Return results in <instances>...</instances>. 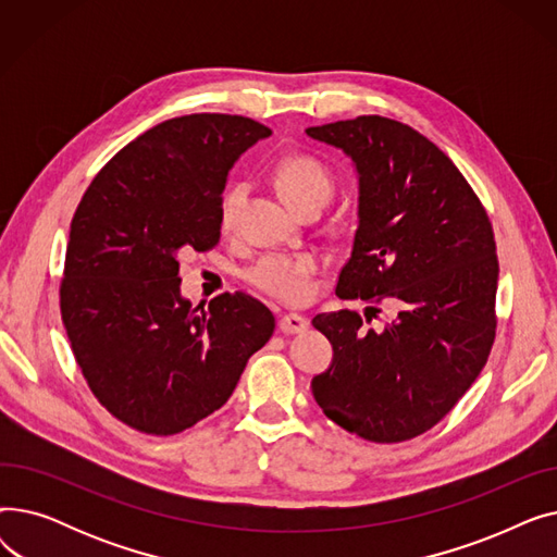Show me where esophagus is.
Segmentation results:
<instances>
[{"mask_svg":"<svg viewBox=\"0 0 557 557\" xmlns=\"http://www.w3.org/2000/svg\"><path fill=\"white\" fill-rule=\"evenodd\" d=\"M277 325L282 334H302L309 327V320L300 313H286L280 318Z\"/></svg>","mask_w":557,"mask_h":557,"instance_id":"34e87169","label":"esophagus"}]
</instances>
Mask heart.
<instances>
[{
  "instance_id": "obj_1",
  "label": "heart",
  "mask_w": 557,
  "mask_h": 557,
  "mask_svg": "<svg viewBox=\"0 0 557 557\" xmlns=\"http://www.w3.org/2000/svg\"><path fill=\"white\" fill-rule=\"evenodd\" d=\"M277 185L284 198L294 210H302L307 205H327L334 191V178L330 169L309 156L286 158L277 166ZM248 198L246 183H232L219 205V221L223 230H232L239 221ZM318 271V261L311 255H263L248 269L246 277L263 294H269L282 302H302L311 296V280Z\"/></svg>"
}]
</instances>
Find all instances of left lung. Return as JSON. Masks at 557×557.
I'll use <instances>...</instances> for the list:
<instances>
[{
  "mask_svg": "<svg viewBox=\"0 0 557 557\" xmlns=\"http://www.w3.org/2000/svg\"><path fill=\"white\" fill-rule=\"evenodd\" d=\"M307 135L341 149L359 178L336 296L399 307L382 330L349 309L311 320L334 347L313 397L370 443L411 441L451 411L492 349L499 261L490 219L456 164L411 126L363 114Z\"/></svg>",
  "mask_w": 557,
  "mask_h": 557,
  "instance_id": "left-lung-1",
  "label": "left lung"
}]
</instances>
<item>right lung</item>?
Instances as JSON below:
<instances>
[{"label":"right lung","mask_w":557,"mask_h":557,"mask_svg":"<svg viewBox=\"0 0 557 557\" xmlns=\"http://www.w3.org/2000/svg\"><path fill=\"white\" fill-rule=\"evenodd\" d=\"M269 135L239 114L175 116L124 146L78 202L63 323L95 397L141 433L173 435L219 411L273 336L259 300L191 307L178 275L181 252L219 244L227 173Z\"/></svg>","instance_id":"add662e5"}]
</instances>
